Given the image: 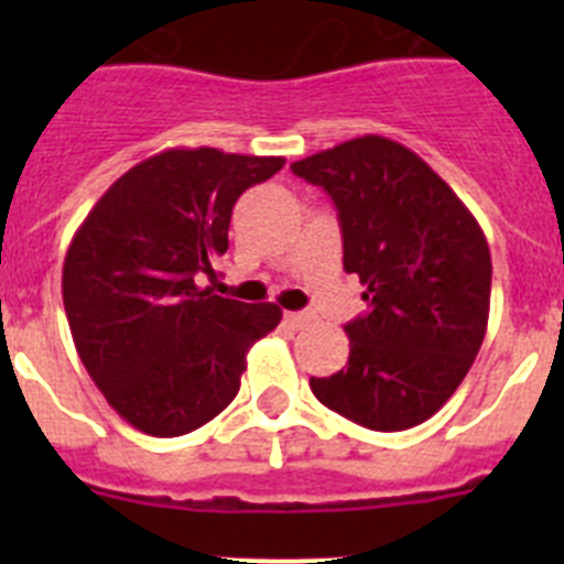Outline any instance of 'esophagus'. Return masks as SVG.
<instances>
[{"mask_svg":"<svg viewBox=\"0 0 564 564\" xmlns=\"http://www.w3.org/2000/svg\"><path fill=\"white\" fill-rule=\"evenodd\" d=\"M285 322L291 327H305L311 322V313H302V311H288L285 313Z\"/></svg>","mask_w":564,"mask_h":564,"instance_id":"1","label":"esophagus"}]
</instances>
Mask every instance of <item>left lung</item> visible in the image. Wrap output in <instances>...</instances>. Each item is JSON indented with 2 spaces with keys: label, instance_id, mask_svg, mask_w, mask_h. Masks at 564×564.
Returning a JSON list of instances; mask_svg holds the SVG:
<instances>
[{
  "label": "left lung",
  "instance_id": "1",
  "mask_svg": "<svg viewBox=\"0 0 564 564\" xmlns=\"http://www.w3.org/2000/svg\"><path fill=\"white\" fill-rule=\"evenodd\" d=\"M291 169L333 197L344 271L367 288V313L344 327L347 367L311 378L313 395L367 430L417 426L455 395L486 336V234L449 183L381 134L344 141Z\"/></svg>",
  "mask_w": 564,
  "mask_h": 564
}]
</instances>
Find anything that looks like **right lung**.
Returning <instances> with one entry per match:
<instances>
[{"label": "right lung", "mask_w": 564, "mask_h": 564, "mask_svg": "<svg viewBox=\"0 0 564 564\" xmlns=\"http://www.w3.org/2000/svg\"><path fill=\"white\" fill-rule=\"evenodd\" d=\"M285 158L166 149L121 174L64 257L62 296L89 378L118 415L177 437L220 415L239 390L251 344L282 318L203 288L228 251L237 197Z\"/></svg>", "instance_id": "1"}]
</instances>
